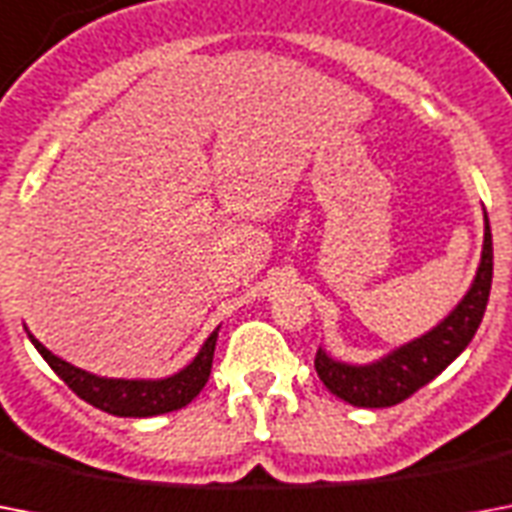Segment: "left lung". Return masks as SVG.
<instances>
[{
	"label": "left lung",
	"instance_id": "1",
	"mask_svg": "<svg viewBox=\"0 0 512 512\" xmlns=\"http://www.w3.org/2000/svg\"><path fill=\"white\" fill-rule=\"evenodd\" d=\"M494 252H492V228L484 212V247H481V263H478L476 279L470 284L460 303L444 321L425 332L422 337L398 345L377 361L369 364H348L340 358H332L324 348L316 353V372L329 393L364 409H382V406L401 404L414 390L428 385L433 377L444 372L468 342L476 335L478 324L484 319L489 289H492Z\"/></svg>",
	"mask_w": 512,
	"mask_h": 512
}]
</instances>
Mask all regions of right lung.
Segmentation results:
<instances>
[{
  "label": "right lung",
  "mask_w": 512,
  "mask_h": 512,
  "mask_svg": "<svg viewBox=\"0 0 512 512\" xmlns=\"http://www.w3.org/2000/svg\"><path fill=\"white\" fill-rule=\"evenodd\" d=\"M217 332H220V327L204 340L199 353L191 358V364H185L180 372L170 374V377H159V380L100 377V374L84 372L79 366L58 358L52 350L44 348L31 332H28V340L34 342V348L52 366V372L58 374L76 396L95 406V409L114 414V417H156V414L177 412L185 404H191L193 398L201 393V388L207 385L209 372H212Z\"/></svg>",
  "instance_id": "right-lung-1"
}]
</instances>
